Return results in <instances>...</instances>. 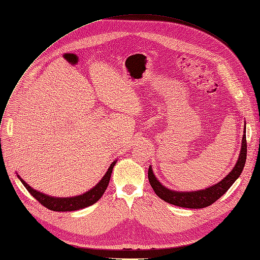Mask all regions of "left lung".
I'll return each mask as SVG.
<instances>
[{
	"instance_id": "8db88e82",
	"label": "left lung",
	"mask_w": 260,
	"mask_h": 260,
	"mask_svg": "<svg viewBox=\"0 0 260 260\" xmlns=\"http://www.w3.org/2000/svg\"><path fill=\"white\" fill-rule=\"evenodd\" d=\"M246 153H247V145H246V122H244V130L242 142H241V149L237 164L234 169L226 175L222 180L215 185H212L208 188L200 190H192V191H176L172 190L170 188H167L165 185L159 182L158 178L155 176L153 168L149 166L148 168V180L150 186L153 187L154 191L164 201L177 205L181 208L187 209H202L207 208L212 203L215 202L217 199L225 193L229 188L232 186L239 176L242 173L245 161H246Z\"/></svg>"
}]
</instances>
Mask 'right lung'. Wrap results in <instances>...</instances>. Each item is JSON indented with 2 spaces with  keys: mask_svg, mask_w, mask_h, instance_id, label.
<instances>
[{
  "mask_svg": "<svg viewBox=\"0 0 260 260\" xmlns=\"http://www.w3.org/2000/svg\"><path fill=\"white\" fill-rule=\"evenodd\" d=\"M117 162V160H115L107 169L106 173L101 178V181L98 183L95 186H93L90 190H88L82 194L74 196V197H66V198H61V197H51L46 193H43L39 190H35L28 183H25L22 178L18 175L20 182L23 184V186L28 189V191L37 199L41 204H43L45 208H47L51 211L56 212H70V211H76L80 209H85L89 205L94 204L98 200H99L103 196L104 191L106 190L107 185H109L110 178L113 172V168Z\"/></svg>",
  "mask_w": 260,
  "mask_h": 260,
  "instance_id": "obj_1",
  "label": "right lung"
}]
</instances>
